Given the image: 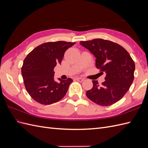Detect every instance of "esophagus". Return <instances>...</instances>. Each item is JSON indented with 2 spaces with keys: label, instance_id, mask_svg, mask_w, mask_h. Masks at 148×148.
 I'll return each instance as SVG.
<instances>
[{
  "label": "esophagus",
  "instance_id": "1",
  "mask_svg": "<svg viewBox=\"0 0 148 148\" xmlns=\"http://www.w3.org/2000/svg\"><path fill=\"white\" fill-rule=\"evenodd\" d=\"M76 79H77V81H78L79 82H82L83 80H84V79H83L82 78H76Z\"/></svg>",
  "mask_w": 148,
  "mask_h": 148
}]
</instances>
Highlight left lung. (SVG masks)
Instances as JSON below:
<instances>
[{
    "mask_svg": "<svg viewBox=\"0 0 148 148\" xmlns=\"http://www.w3.org/2000/svg\"><path fill=\"white\" fill-rule=\"evenodd\" d=\"M80 44L95 56L96 68L105 72L106 81L93 86L86 95L96 104L108 106L120 101L129 90L134 79L135 64L129 53L119 44L109 40L95 39Z\"/></svg>",
    "mask_w": 148,
    "mask_h": 148,
    "instance_id": "left-lung-1",
    "label": "left lung"
}]
</instances>
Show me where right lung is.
<instances>
[{"instance_id":"right-lung-1","label":"right lung","mask_w":148,"mask_h":148,"mask_svg":"<svg viewBox=\"0 0 148 148\" xmlns=\"http://www.w3.org/2000/svg\"><path fill=\"white\" fill-rule=\"evenodd\" d=\"M75 42L57 41L41 44L30 52L23 61L21 75L26 91L36 102L44 105L61 100L72 79L54 81L53 69L60 64L65 52Z\"/></svg>"}]
</instances>
